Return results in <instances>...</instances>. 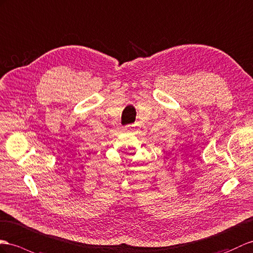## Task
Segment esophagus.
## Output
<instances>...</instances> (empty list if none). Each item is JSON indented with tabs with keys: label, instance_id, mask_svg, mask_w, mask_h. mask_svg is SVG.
<instances>
[{
	"label": "esophagus",
	"instance_id": "obj_1",
	"mask_svg": "<svg viewBox=\"0 0 253 253\" xmlns=\"http://www.w3.org/2000/svg\"><path fill=\"white\" fill-rule=\"evenodd\" d=\"M126 128H135V125L130 126H126Z\"/></svg>",
	"mask_w": 253,
	"mask_h": 253
}]
</instances>
